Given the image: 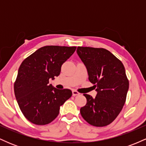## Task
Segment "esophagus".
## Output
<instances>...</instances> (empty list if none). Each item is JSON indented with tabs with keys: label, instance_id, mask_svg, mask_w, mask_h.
<instances>
[{
	"label": "esophagus",
	"instance_id": "1",
	"mask_svg": "<svg viewBox=\"0 0 146 146\" xmlns=\"http://www.w3.org/2000/svg\"><path fill=\"white\" fill-rule=\"evenodd\" d=\"M80 93H79V92L76 91V90H73V91H72V95H73V96H76V95H78Z\"/></svg>",
	"mask_w": 146,
	"mask_h": 146
}]
</instances>
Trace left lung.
Masks as SVG:
<instances>
[{"label":"left lung","instance_id":"left-lung-1","mask_svg":"<svg viewBox=\"0 0 146 146\" xmlns=\"http://www.w3.org/2000/svg\"><path fill=\"white\" fill-rule=\"evenodd\" d=\"M77 53L87 68L88 80L98 91L95 98L84 94L87 102L80 108L82 117L93 126L109 125L121 111L126 100L129 81L124 66L103 48L78 46Z\"/></svg>","mask_w":146,"mask_h":146}]
</instances>
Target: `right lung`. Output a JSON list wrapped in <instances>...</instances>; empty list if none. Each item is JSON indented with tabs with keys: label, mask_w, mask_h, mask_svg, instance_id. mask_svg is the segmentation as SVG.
<instances>
[{
	"label": "right lung",
	"mask_w": 146,
	"mask_h": 146,
	"mask_svg": "<svg viewBox=\"0 0 146 146\" xmlns=\"http://www.w3.org/2000/svg\"><path fill=\"white\" fill-rule=\"evenodd\" d=\"M75 49L76 46H43L20 66L14 86L15 96L23 115L32 123H51L58 117L60 106L71 97V90H58L48 83L50 78L60 75L62 65Z\"/></svg>",
	"instance_id": "add662e5"
}]
</instances>
